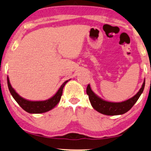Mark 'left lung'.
Instances as JSON below:
<instances>
[{
  "mask_svg": "<svg viewBox=\"0 0 151 151\" xmlns=\"http://www.w3.org/2000/svg\"><path fill=\"white\" fill-rule=\"evenodd\" d=\"M144 86H145V79L142 84V88L135 95L126 101L118 102V103L107 101L101 99L92 92L90 84H88L87 86L86 93L89 96V100L92 106L96 111L106 115H119L126 113L134 106L143 92Z\"/></svg>",
  "mask_w": 151,
  "mask_h": 151,
  "instance_id": "obj_1",
  "label": "left lung"
}]
</instances>
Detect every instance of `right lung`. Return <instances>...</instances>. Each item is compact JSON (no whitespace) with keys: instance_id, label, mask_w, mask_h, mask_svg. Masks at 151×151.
Here are the masks:
<instances>
[{"instance_id":"1","label":"right lung","mask_w":151,"mask_h":151,"mask_svg":"<svg viewBox=\"0 0 151 151\" xmlns=\"http://www.w3.org/2000/svg\"><path fill=\"white\" fill-rule=\"evenodd\" d=\"M68 81L69 80L64 82L61 87H60L59 90L57 92V93L53 96H52L51 98H50L49 99L45 100V101H33L24 99V98L21 97L19 94H18L17 92H16L14 89L12 87L11 84L9 83V79L7 77L8 88H9L10 93L12 95L13 98L24 110L32 114L43 113V112L49 111V110H52V108H55L59 104L60 99H61L62 93H63V87Z\"/></svg>"}]
</instances>
